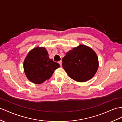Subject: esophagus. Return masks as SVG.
<instances>
[{
	"mask_svg": "<svg viewBox=\"0 0 122 122\" xmlns=\"http://www.w3.org/2000/svg\"><path fill=\"white\" fill-rule=\"evenodd\" d=\"M58 63H59V64H60V66H61V65H62V61H59V62H58Z\"/></svg>",
	"mask_w": 122,
	"mask_h": 122,
	"instance_id": "34e87169",
	"label": "esophagus"
}]
</instances>
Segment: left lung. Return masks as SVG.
Segmentation results:
<instances>
[{"label": "left lung", "mask_w": 122, "mask_h": 122, "mask_svg": "<svg viewBox=\"0 0 122 122\" xmlns=\"http://www.w3.org/2000/svg\"><path fill=\"white\" fill-rule=\"evenodd\" d=\"M62 66L68 76L78 82H86L95 75L98 59L89 47L80 45L68 51L62 59Z\"/></svg>", "instance_id": "left-lung-1"}]
</instances>
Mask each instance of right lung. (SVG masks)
<instances>
[{
	"mask_svg": "<svg viewBox=\"0 0 122 122\" xmlns=\"http://www.w3.org/2000/svg\"><path fill=\"white\" fill-rule=\"evenodd\" d=\"M23 66L28 80L33 83L41 84L49 79L60 65L49 58L45 47H37L29 52Z\"/></svg>",
	"mask_w": 122,
	"mask_h": 122,
	"instance_id": "1",
	"label": "right lung"
}]
</instances>
